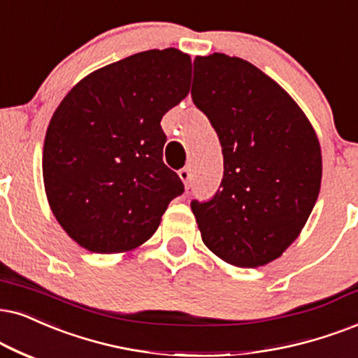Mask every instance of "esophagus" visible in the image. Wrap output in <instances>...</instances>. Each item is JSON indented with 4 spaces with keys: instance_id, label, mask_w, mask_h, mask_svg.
<instances>
[{
    "instance_id": "obj_1",
    "label": "esophagus",
    "mask_w": 358,
    "mask_h": 358,
    "mask_svg": "<svg viewBox=\"0 0 358 358\" xmlns=\"http://www.w3.org/2000/svg\"><path fill=\"white\" fill-rule=\"evenodd\" d=\"M178 175H180V178H182V182L185 183V187H189V183H192V170L187 166V169L180 170Z\"/></svg>"
}]
</instances>
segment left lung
Wrapping results in <instances>:
<instances>
[{
    "instance_id": "8db88e82",
    "label": "left lung",
    "mask_w": 358,
    "mask_h": 358,
    "mask_svg": "<svg viewBox=\"0 0 358 358\" xmlns=\"http://www.w3.org/2000/svg\"><path fill=\"white\" fill-rule=\"evenodd\" d=\"M192 99L218 134L224 164L215 196L192 201L203 243L239 268L268 264L317 201V135L286 90L244 59L196 56Z\"/></svg>"
}]
</instances>
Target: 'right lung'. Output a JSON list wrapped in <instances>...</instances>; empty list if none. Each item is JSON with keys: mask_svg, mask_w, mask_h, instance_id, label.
I'll use <instances>...</instances> for the list:
<instances>
[{"mask_svg": "<svg viewBox=\"0 0 358 358\" xmlns=\"http://www.w3.org/2000/svg\"><path fill=\"white\" fill-rule=\"evenodd\" d=\"M192 59L150 49L94 71L49 122L43 178L49 206L79 246L124 252L157 231L185 192L164 164L162 117L189 92Z\"/></svg>", "mask_w": 358, "mask_h": 358, "instance_id": "add662e5", "label": "right lung"}]
</instances>
